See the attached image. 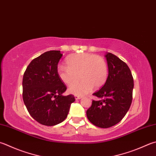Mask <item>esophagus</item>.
I'll return each instance as SVG.
<instances>
[{"label": "esophagus", "instance_id": "1", "mask_svg": "<svg viewBox=\"0 0 156 156\" xmlns=\"http://www.w3.org/2000/svg\"><path fill=\"white\" fill-rule=\"evenodd\" d=\"M75 100H79V99L81 98V96H75Z\"/></svg>", "mask_w": 156, "mask_h": 156}]
</instances>
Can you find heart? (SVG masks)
<instances>
[{"instance_id":"b5f03b06","label":"heart","mask_w":156,"mask_h":156,"mask_svg":"<svg viewBox=\"0 0 156 156\" xmlns=\"http://www.w3.org/2000/svg\"><path fill=\"white\" fill-rule=\"evenodd\" d=\"M67 66H60L57 70L58 76L62 82L70 86L78 80H81L69 88V93L83 96L93 89H99L107 81L108 66L101 56L90 53L73 54L67 58Z\"/></svg>"}]
</instances>
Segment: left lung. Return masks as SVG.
Here are the masks:
<instances>
[{"instance_id":"1","label":"left lung","mask_w":156,"mask_h":156,"mask_svg":"<svg viewBox=\"0 0 156 156\" xmlns=\"http://www.w3.org/2000/svg\"><path fill=\"white\" fill-rule=\"evenodd\" d=\"M108 74L101 90L94 93L98 101H92L86 111L89 121L98 127L107 128L124 118L133 100L134 81L130 69L124 62L111 53L105 54Z\"/></svg>"}]
</instances>
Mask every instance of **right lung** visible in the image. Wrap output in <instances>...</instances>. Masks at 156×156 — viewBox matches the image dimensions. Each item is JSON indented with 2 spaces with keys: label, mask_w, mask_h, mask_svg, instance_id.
<instances>
[{
  "label": "right lung",
  "mask_w": 156,
  "mask_h": 156,
  "mask_svg": "<svg viewBox=\"0 0 156 156\" xmlns=\"http://www.w3.org/2000/svg\"><path fill=\"white\" fill-rule=\"evenodd\" d=\"M60 51H49L32 60L23 76V100L27 110L41 124L52 126L67 117L74 96H62L66 86L58 76Z\"/></svg>",
  "instance_id": "obj_1"
}]
</instances>
